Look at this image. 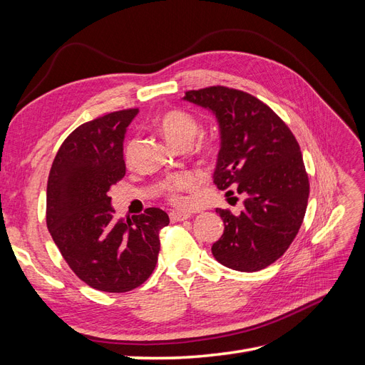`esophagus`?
Returning <instances> with one entry per match:
<instances>
[{
    "label": "esophagus",
    "instance_id": "esophagus-1",
    "mask_svg": "<svg viewBox=\"0 0 365 365\" xmlns=\"http://www.w3.org/2000/svg\"><path fill=\"white\" fill-rule=\"evenodd\" d=\"M189 217H190V213H187V212H176V210L170 212V220H172V222H182V220L189 219Z\"/></svg>",
    "mask_w": 365,
    "mask_h": 365
}]
</instances>
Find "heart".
Masks as SVG:
<instances>
[{
	"label": "heart",
	"instance_id": "1",
	"mask_svg": "<svg viewBox=\"0 0 365 365\" xmlns=\"http://www.w3.org/2000/svg\"><path fill=\"white\" fill-rule=\"evenodd\" d=\"M157 126L163 134V137L176 148L181 145H190L197 134V129H200L196 118L184 111H180V109H173V111H168L163 115H160ZM202 148H208V146L202 145ZM130 152H132V145H129L126 149V157L130 155ZM196 184H197V176L185 172V173L169 176V178L163 182V189L173 202L180 204L182 202L181 193L193 189V187H196Z\"/></svg>",
	"mask_w": 365,
	"mask_h": 365
}]
</instances>
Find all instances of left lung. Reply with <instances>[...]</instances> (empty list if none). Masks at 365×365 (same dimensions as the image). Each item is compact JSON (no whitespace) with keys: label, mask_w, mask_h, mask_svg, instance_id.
I'll use <instances>...</instances> for the list:
<instances>
[{"label":"left lung","mask_w":365,"mask_h":365,"mask_svg":"<svg viewBox=\"0 0 365 365\" xmlns=\"http://www.w3.org/2000/svg\"><path fill=\"white\" fill-rule=\"evenodd\" d=\"M182 101L216 117L215 184L219 190L236 187L245 197L240 215L216 208L225 228L212 247L215 259L240 272L269 267L289 248L306 213L309 180L300 146L284 121L248 93L210 86L187 91Z\"/></svg>","instance_id":"1"}]
</instances>
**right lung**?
<instances>
[{
    "label": "right lung",
    "instance_id": "right-lung-1",
    "mask_svg": "<svg viewBox=\"0 0 365 365\" xmlns=\"http://www.w3.org/2000/svg\"><path fill=\"white\" fill-rule=\"evenodd\" d=\"M138 109H125L81 125L62 143L47 184V227L73 272L103 292H128L155 269L161 208L134 220L115 219L108 192L123 178V141Z\"/></svg>",
    "mask_w": 365,
    "mask_h": 365
}]
</instances>
